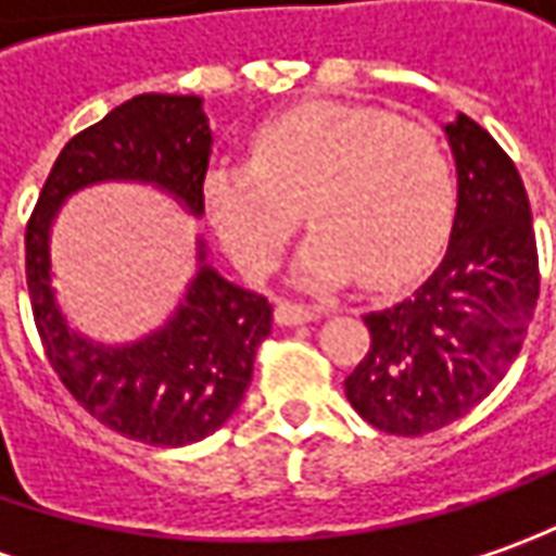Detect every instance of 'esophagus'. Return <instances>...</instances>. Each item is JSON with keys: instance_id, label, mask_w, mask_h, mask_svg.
I'll list each match as a JSON object with an SVG mask.
<instances>
[{"instance_id": "34e87169", "label": "esophagus", "mask_w": 556, "mask_h": 556, "mask_svg": "<svg viewBox=\"0 0 556 556\" xmlns=\"http://www.w3.org/2000/svg\"><path fill=\"white\" fill-rule=\"evenodd\" d=\"M319 311L311 304H301V301H279L277 304V323L279 326H298V323H311L316 319Z\"/></svg>"}]
</instances>
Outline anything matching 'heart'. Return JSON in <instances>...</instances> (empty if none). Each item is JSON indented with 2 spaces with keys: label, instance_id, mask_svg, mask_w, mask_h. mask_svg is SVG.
Segmentation results:
<instances>
[{
  "label": "heart",
  "instance_id": "heart-1",
  "mask_svg": "<svg viewBox=\"0 0 556 556\" xmlns=\"http://www.w3.org/2000/svg\"><path fill=\"white\" fill-rule=\"evenodd\" d=\"M314 227L295 279L332 289L359 277L391 292L431 267L455 215V172L428 125L375 106L301 104L264 123L252 163L205 175V212L245 274L264 277Z\"/></svg>",
  "mask_w": 556,
  "mask_h": 556
}]
</instances>
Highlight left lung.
Instances as JSON below:
<instances>
[{
  "label": "left lung",
  "mask_w": 556,
  "mask_h": 556,
  "mask_svg": "<svg viewBox=\"0 0 556 556\" xmlns=\"http://www.w3.org/2000/svg\"><path fill=\"white\" fill-rule=\"evenodd\" d=\"M458 205L446 255L409 298L363 316L372 344L344 393L372 428L440 431L468 415L517 359L539 298L527 187L486 128L446 125Z\"/></svg>",
  "instance_id": "8db88e82"
}]
</instances>
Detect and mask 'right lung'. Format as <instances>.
Wrapping results in <instances>:
<instances>
[{
  "mask_svg": "<svg viewBox=\"0 0 556 556\" xmlns=\"http://www.w3.org/2000/svg\"><path fill=\"white\" fill-rule=\"evenodd\" d=\"M208 156L202 98L138 94L70 138L27 224L29 304L51 369L101 425L150 446L205 440L237 412L274 307L220 277L200 240V270L163 329L131 344L91 341L70 329L51 289V224L67 197L101 181L153 184L200 218Z\"/></svg>",
  "mask_w": 556,
  "mask_h": 556,
  "instance_id": "1",
  "label": "right lung"
}]
</instances>
